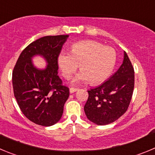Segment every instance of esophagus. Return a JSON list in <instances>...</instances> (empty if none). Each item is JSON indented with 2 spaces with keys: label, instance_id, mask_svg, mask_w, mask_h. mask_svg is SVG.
<instances>
[{
  "label": "esophagus",
  "instance_id": "1",
  "mask_svg": "<svg viewBox=\"0 0 155 155\" xmlns=\"http://www.w3.org/2000/svg\"><path fill=\"white\" fill-rule=\"evenodd\" d=\"M77 90H78L77 88H73V87H72V88H70V89H69V92H70V93H75V92L77 91Z\"/></svg>",
  "mask_w": 155,
  "mask_h": 155
}]
</instances>
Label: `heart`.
<instances>
[{"label": "heart", "mask_w": 155, "mask_h": 155, "mask_svg": "<svg viewBox=\"0 0 155 155\" xmlns=\"http://www.w3.org/2000/svg\"><path fill=\"white\" fill-rule=\"evenodd\" d=\"M116 61L114 48L91 40L76 43L72 46L71 53L62 51L57 57L58 66L65 79L72 77L79 65L81 72L72 79V84L104 82L112 73Z\"/></svg>", "instance_id": "heart-1"}]
</instances>
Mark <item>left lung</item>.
I'll list each match as a JSON object with an SVG mask.
<instances>
[{
  "label": "left lung",
  "mask_w": 155,
  "mask_h": 155,
  "mask_svg": "<svg viewBox=\"0 0 155 155\" xmlns=\"http://www.w3.org/2000/svg\"><path fill=\"white\" fill-rule=\"evenodd\" d=\"M117 72L100 86L88 90L84 106L86 117L97 125H107L119 119L130 105L134 87V70L126 51Z\"/></svg>",
  "instance_id": "1"
}]
</instances>
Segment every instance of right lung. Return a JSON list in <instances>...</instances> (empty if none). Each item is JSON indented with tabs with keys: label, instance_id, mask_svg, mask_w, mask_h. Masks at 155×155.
<instances>
[{
	"label": "right lung",
	"instance_id": "1",
	"mask_svg": "<svg viewBox=\"0 0 155 155\" xmlns=\"http://www.w3.org/2000/svg\"><path fill=\"white\" fill-rule=\"evenodd\" d=\"M68 35L45 36L28 45L22 51L12 73L15 97L26 117L38 125L49 127L62 117L69 88L58 76L57 57ZM41 55L48 65L36 68L31 58Z\"/></svg>",
	"mask_w": 155,
	"mask_h": 155
}]
</instances>
